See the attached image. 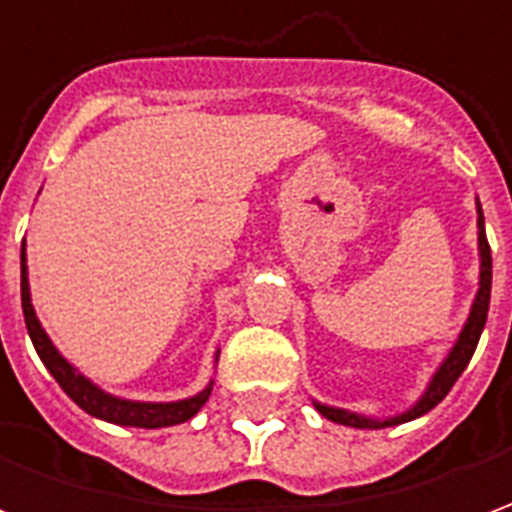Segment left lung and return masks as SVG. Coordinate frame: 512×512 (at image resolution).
Segmentation results:
<instances>
[{
    "instance_id": "obj_1",
    "label": "left lung",
    "mask_w": 512,
    "mask_h": 512,
    "mask_svg": "<svg viewBox=\"0 0 512 512\" xmlns=\"http://www.w3.org/2000/svg\"><path fill=\"white\" fill-rule=\"evenodd\" d=\"M477 255H480V282H477V293H474L469 318L463 323L458 340L452 343L450 354L441 359V365L436 367V373L430 376L425 392L417 397L414 406L406 408V411H400L395 417H367V414H359V411L326 406V403H318V400H312V406L318 408L326 419L337 422V425H348V428L362 430L403 425V422H411V419L428 414L433 406H439L441 400L447 397V392L452 389V384L461 378V373L466 370V365H469L474 348L480 343V334H483L485 329V318H488V304H491V246H488V238H485V216L483 208H480V200H477Z\"/></svg>"
}]
</instances>
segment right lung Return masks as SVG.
Returning <instances> with one entry per match:
<instances>
[{"instance_id": "add662e5", "label": "right lung", "mask_w": 512, "mask_h": 512, "mask_svg": "<svg viewBox=\"0 0 512 512\" xmlns=\"http://www.w3.org/2000/svg\"><path fill=\"white\" fill-rule=\"evenodd\" d=\"M21 307H24V323H27L29 340L38 351L40 362L46 365L54 381L62 386V392L71 397L76 406L87 411L90 417L104 419L112 425H123V428H169V425H180L191 419L205 400L211 397L213 381L205 384L197 395L183 397V400H169V403H147V400H126L112 392H104L101 386L93 384L90 378L79 373L76 367L57 351V345L51 343L46 329L40 326L35 307H32V293H29V271H27V241L21 244ZM216 362H219V351H216Z\"/></svg>"}]
</instances>
